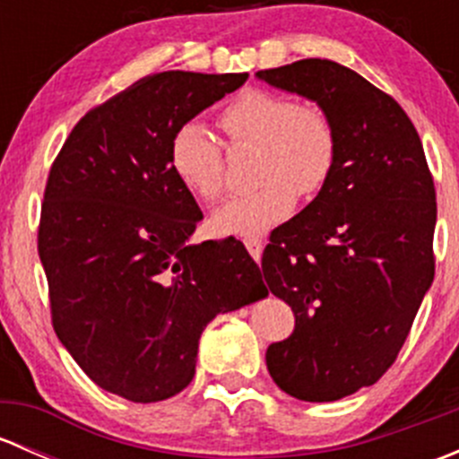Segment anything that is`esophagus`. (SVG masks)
<instances>
[{"instance_id":"1","label":"esophagus","mask_w":459,"mask_h":459,"mask_svg":"<svg viewBox=\"0 0 459 459\" xmlns=\"http://www.w3.org/2000/svg\"><path fill=\"white\" fill-rule=\"evenodd\" d=\"M247 251L251 253V257L255 259V262H259V259H262V251H264V242L259 238H248L247 242Z\"/></svg>"}]
</instances>
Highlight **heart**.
I'll return each instance as SVG.
<instances>
[{"label":"heart","mask_w":459,"mask_h":459,"mask_svg":"<svg viewBox=\"0 0 459 459\" xmlns=\"http://www.w3.org/2000/svg\"><path fill=\"white\" fill-rule=\"evenodd\" d=\"M220 124L233 143L257 146L255 182L247 195L229 200L212 215L217 233L257 238L295 211L298 195L326 186L337 161V133L317 104H295L264 88H247L224 106ZM170 170L202 202L224 193V155L202 122H186L169 143Z\"/></svg>","instance_id":"obj_1"}]
</instances>
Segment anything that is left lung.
I'll return each instance as SVG.
<instances>
[{
	"mask_svg": "<svg viewBox=\"0 0 459 459\" xmlns=\"http://www.w3.org/2000/svg\"><path fill=\"white\" fill-rule=\"evenodd\" d=\"M257 80L322 106L337 133L326 186L273 230L262 271L295 313L266 351L273 382L304 402H335L391 368L433 284V178L402 106L351 68L299 59Z\"/></svg>",
	"mask_w": 459,
	"mask_h": 459,
	"instance_id": "obj_1",
	"label": "left lung"
}]
</instances>
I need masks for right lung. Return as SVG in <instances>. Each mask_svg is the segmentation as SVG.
<instances>
[{"mask_svg":"<svg viewBox=\"0 0 459 459\" xmlns=\"http://www.w3.org/2000/svg\"><path fill=\"white\" fill-rule=\"evenodd\" d=\"M247 80L142 77L88 110L50 166L37 233L50 316L104 391L142 404L178 395L206 324L268 295L242 242L188 244L202 211L169 161L173 133Z\"/></svg>","mask_w":459,"mask_h":459,"instance_id":"obj_1","label":"right lung"}]
</instances>
